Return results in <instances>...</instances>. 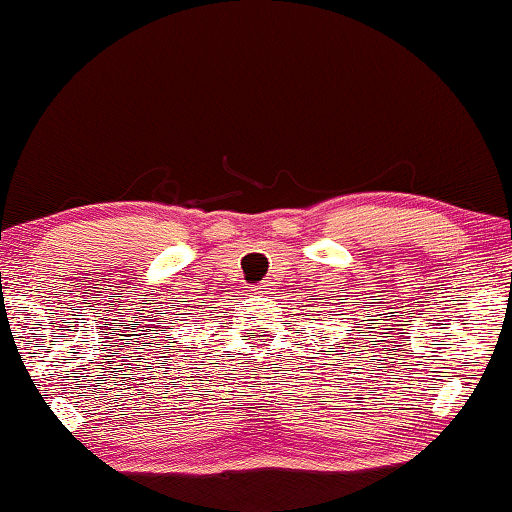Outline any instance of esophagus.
Wrapping results in <instances>:
<instances>
[{
  "mask_svg": "<svg viewBox=\"0 0 512 512\" xmlns=\"http://www.w3.org/2000/svg\"><path fill=\"white\" fill-rule=\"evenodd\" d=\"M269 290H271V287H269V285H257L253 292H257V294H266V292H269Z\"/></svg>",
  "mask_w": 512,
  "mask_h": 512,
  "instance_id": "34e87169",
  "label": "esophagus"
}]
</instances>
